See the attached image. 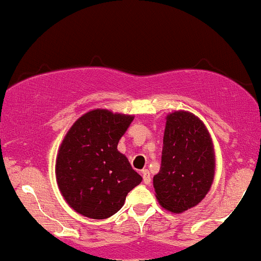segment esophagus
<instances>
[{
  "label": "esophagus",
  "mask_w": 261,
  "mask_h": 261,
  "mask_svg": "<svg viewBox=\"0 0 261 261\" xmlns=\"http://www.w3.org/2000/svg\"><path fill=\"white\" fill-rule=\"evenodd\" d=\"M142 175H143V181H144V184H150V173L148 169H143L142 170Z\"/></svg>",
  "instance_id": "34e87169"
}]
</instances>
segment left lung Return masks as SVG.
Instances as JSON below:
<instances>
[{
    "label": "left lung",
    "instance_id": "left-lung-1",
    "mask_svg": "<svg viewBox=\"0 0 261 261\" xmlns=\"http://www.w3.org/2000/svg\"><path fill=\"white\" fill-rule=\"evenodd\" d=\"M162 164L153 176L158 203L180 214L208 194L215 175V152L204 122L188 111L165 117Z\"/></svg>",
    "mask_w": 261,
    "mask_h": 261
}]
</instances>
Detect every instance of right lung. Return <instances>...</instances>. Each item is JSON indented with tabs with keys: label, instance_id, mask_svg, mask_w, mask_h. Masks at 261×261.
Segmentation results:
<instances>
[{
	"label": "right lung",
	"instance_id": "1",
	"mask_svg": "<svg viewBox=\"0 0 261 261\" xmlns=\"http://www.w3.org/2000/svg\"><path fill=\"white\" fill-rule=\"evenodd\" d=\"M133 118L109 109H92L64 136L56 158V180L66 203L78 214L107 219L142 181L127 156L117 149Z\"/></svg>",
	"mask_w": 261,
	"mask_h": 261
}]
</instances>
